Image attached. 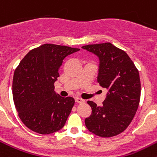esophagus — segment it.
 <instances>
[{"label":"esophagus","instance_id":"esophagus-1","mask_svg":"<svg viewBox=\"0 0 157 157\" xmlns=\"http://www.w3.org/2000/svg\"><path fill=\"white\" fill-rule=\"evenodd\" d=\"M75 102H76V103H78V104H81V103H84V102H85V101H84V100H82V98H75Z\"/></svg>","mask_w":157,"mask_h":157}]
</instances>
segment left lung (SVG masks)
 I'll return each instance as SVG.
<instances>
[{
	"instance_id": "obj_1",
	"label": "left lung",
	"mask_w": 157,
	"mask_h": 157,
	"mask_svg": "<svg viewBox=\"0 0 157 157\" xmlns=\"http://www.w3.org/2000/svg\"><path fill=\"white\" fill-rule=\"evenodd\" d=\"M82 48L99 57L98 82L109 90L102 106L87 101L92 113L85 120L86 127L102 138L118 135L130 125L138 110L141 98L138 70L125 51L110 42Z\"/></svg>"
}]
</instances>
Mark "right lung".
I'll return each mask as SVG.
<instances>
[{
    "label": "right lung",
    "instance_id": "obj_1",
    "mask_svg": "<svg viewBox=\"0 0 157 157\" xmlns=\"http://www.w3.org/2000/svg\"><path fill=\"white\" fill-rule=\"evenodd\" d=\"M79 50L65 45L44 44L33 48L15 70L12 95L19 117L27 127L41 134L63 128L75 105L71 97L54 91L63 59Z\"/></svg>",
    "mask_w": 157,
    "mask_h": 157
}]
</instances>
